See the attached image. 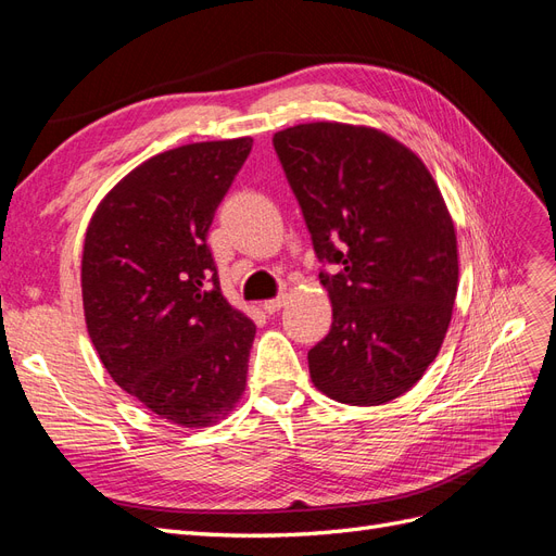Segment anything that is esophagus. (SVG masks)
<instances>
[{"label": "esophagus", "instance_id": "obj_1", "mask_svg": "<svg viewBox=\"0 0 556 556\" xmlns=\"http://www.w3.org/2000/svg\"><path fill=\"white\" fill-rule=\"evenodd\" d=\"M264 311L271 315V313H278L282 306H285V296H276V299H268V301H264Z\"/></svg>", "mask_w": 556, "mask_h": 556}]
</instances>
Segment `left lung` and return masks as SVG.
<instances>
[{
    "mask_svg": "<svg viewBox=\"0 0 556 556\" xmlns=\"http://www.w3.org/2000/svg\"><path fill=\"white\" fill-rule=\"evenodd\" d=\"M304 213L333 323L308 350L319 392L350 406L406 394L439 355L459 285L457 233L410 148L374 127L306 123L274 134Z\"/></svg>",
    "mask_w": 556,
    "mask_h": 556,
    "instance_id": "obj_1",
    "label": "left lung"
}]
</instances>
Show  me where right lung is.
Returning a JSON list of instances; mask_svg holds the SVG:
<instances>
[{
  "label": "right lung",
  "mask_w": 556,
  "mask_h": 556,
  "mask_svg": "<svg viewBox=\"0 0 556 556\" xmlns=\"http://www.w3.org/2000/svg\"><path fill=\"white\" fill-rule=\"evenodd\" d=\"M252 139L188 143L129 172L86 231V325L111 378L188 429L225 417L245 390L255 323L229 306L206 245L215 208Z\"/></svg>",
  "instance_id": "1"
}]
</instances>
